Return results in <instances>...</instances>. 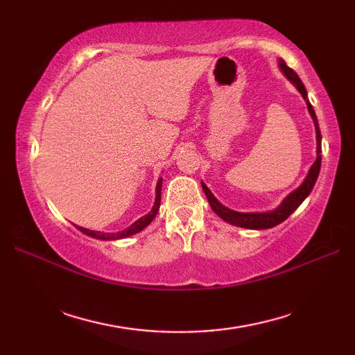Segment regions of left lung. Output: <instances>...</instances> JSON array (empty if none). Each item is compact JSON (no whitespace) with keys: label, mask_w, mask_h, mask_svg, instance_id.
<instances>
[{"label":"left lung","mask_w":355,"mask_h":355,"mask_svg":"<svg viewBox=\"0 0 355 355\" xmlns=\"http://www.w3.org/2000/svg\"><path fill=\"white\" fill-rule=\"evenodd\" d=\"M279 65H281V70L284 71V74L286 78H288L296 88L299 89V93L304 96V99L306 101L308 105V111H310V114L314 120V126H315V134H318V158H315L314 164L311 166L310 172H308V175L305 178V182L302 183V186L297 187L296 191L291 192L288 197H286L282 205L279 206L277 209L271 210V212H262V214H243V212H235V210L224 207L220 201H218L212 192L209 191V187L201 183L202 186V191H205L206 197L209 200V205L212 207L214 212L223 218L224 221H227L233 225H238V227H245V229H256V230H261V229H271L275 227V225L281 224L282 221H285L286 218H288L294 210H296L300 205H302V201L310 195V192L313 191V187L315 184V180L319 177V172H320V164H322V135H320V130H319V123H318V117H315V112L313 110V105L308 102V97H306V89L305 85L302 84V80L296 74V71L291 70L288 65L285 64V61H279Z\"/></svg>","instance_id":"obj_1"}]
</instances>
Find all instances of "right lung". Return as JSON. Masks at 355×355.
Masks as SVG:
<instances>
[{"label":"right lung","instance_id":"add662e5","mask_svg":"<svg viewBox=\"0 0 355 355\" xmlns=\"http://www.w3.org/2000/svg\"><path fill=\"white\" fill-rule=\"evenodd\" d=\"M162 182L163 178L158 180L157 183V189H155V202H154V207L150 212L145 216H141L140 220L135 221L134 224H131L130 227L122 230V232H117V233H101V232H94V230H88V229H84V227H79V225H76V227L80 230L87 233V235L93 236V238H97V239H122V238H126V236H131L134 235V233H137L140 230H143L146 227V225L154 220L157 212H158V207H160V201H162Z\"/></svg>","mask_w":355,"mask_h":355}]
</instances>
